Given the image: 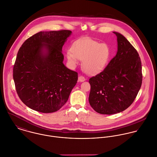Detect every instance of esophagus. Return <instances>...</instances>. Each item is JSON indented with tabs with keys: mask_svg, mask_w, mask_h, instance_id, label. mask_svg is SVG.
Masks as SVG:
<instances>
[{
	"mask_svg": "<svg viewBox=\"0 0 157 157\" xmlns=\"http://www.w3.org/2000/svg\"><path fill=\"white\" fill-rule=\"evenodd\" d=\"M86 80L85 78L83 76H79L78 77V81L79 82H84Z\"/></svg>",
	"mask_w": 157,
	"mask_h": 157,
	"instance_id": "obj_1",
	"label": "esophagus"
}]
</instances>
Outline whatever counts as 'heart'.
Listing matches in <instances>:
<instances>
[{
  "mask_svg": "<svg viewBox=\"0 0 157 157\" xmlns=\"http://www.w3.org/2000/svg\"><path fill=\"white\" fill-rule=\"evenodd\" d=\"M68 62L72 67L76 66L79 60H83V68L89 74L101 72L107 65L111 52L105 43H101L91 39L76 41L66 53Z\"/></svg>",
  "mask_w": 157,
  "mask_h": 157,
  "instance_id": "obj_1",
  "label": "heart"
}]
</instances>
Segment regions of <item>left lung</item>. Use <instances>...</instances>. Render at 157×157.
<instances>
[{
	"mask_svg": "<svg viewBox=\"0 0 157 157\" xmlns=\"http://www.w3.org/2000/svg\"><path fill=\"white\" fill-rule=\"evenodd\" d=\"M113 33L118 41L116 56L89 81V103L96 112L104 115L127 109L136 98L143 80L141 61L136 50L124 36Z\"/></svg>",
	"mask_w": 157,
	"mask_h": 157,
	"instance_id": "8db88e82",
	"label": "left lung"
}]
</instances>
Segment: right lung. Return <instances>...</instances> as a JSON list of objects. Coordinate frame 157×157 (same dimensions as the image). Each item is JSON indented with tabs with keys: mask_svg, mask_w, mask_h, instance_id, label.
Segmentation results:
<instances>
[{
	"mask_svg": "<svg viewBox=\"0 0 157 157\" xmlns=\"http://www.w3.org/2000/svg\"><path fill=\"white\" fill-rule=\"evenodd\" d=\"M71 33L67 30L39 32L19 50L13 67L15 87L21 100L34 110L58 111L77 83L78 73L63 63L62 48Z\"/></svg>",
	"mask_w": 157,
	"mask_h": 157,
	"instance_id": "obj_1",
	"label": "right lung"
}]
</instances>
